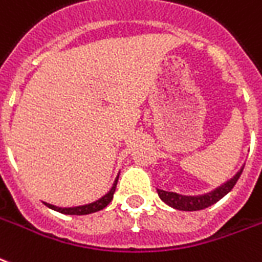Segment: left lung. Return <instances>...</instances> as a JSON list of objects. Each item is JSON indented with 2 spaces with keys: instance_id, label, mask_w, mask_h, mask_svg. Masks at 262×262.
<instances>
[{
  "instance_id": "left-lung-1",
  "label": "left lung",
  "mask_w": 262,
  "mask_h": 262,
  "mask_svg": "<svg viewBox=\"0 0 262 262\" xmlns=\"http://www.w3.org/2000/svg\"><path fill=\"white\" fill-rule=\"evenodd\" d=\"M243 165L235 174L229 180H227L225 183H223L219 187H215L214 189H211L206 193H201V195H181L177 192H169V191H163V189H157L158 195L162 199L163 202L169 205L170 207L176 209V210L183 211H196L203 210L206 207L214 205L224 198L227 193L233 188V185L236 184V181L239 180L241 174L243 171Z\"/></svg>"
}]
</instances>
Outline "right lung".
I'll use <instances>...</instances> for the list:
<instances>
[{
    "instance_id": "add662e5",
    "label": "right lung",
    "mask_w": 262,
    "mask_h": 262,
    "mask_svg": "<svg viewBox=\"0 0 262 262\" xmlns=\"http://www.w3.org/2000/svg\"><path fill=\"white\" fill-rule=\"evenodd\" d=\"M118 177L119 174L117 176V179L114 181L113 187L110 189L108 192L103 195V196L95 201V202L86 203V205H81V206H74V207H59L55 206V205H51V203L43 202L47 205L49 209L55 211H59L61 214H70V215H83V214H91V213H96V211L103 210L107 205H108L111 201H113L114 198V192H115V188H117V183H118Z\"/></svg>"
}]
</instances>
